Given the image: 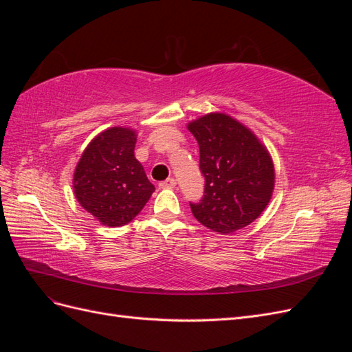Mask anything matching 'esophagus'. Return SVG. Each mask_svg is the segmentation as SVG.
I'll return each mask as SVG.
<instances>
[{
  "mask_svg": "<svg viewBox=\"0 0 352 352\" xmlns=\"http://www.w3.org/2000/svg\"><path fill=\"white\" fill-rule=\"evenodd\" d=\"M158 186L163 188V189H172V188L176 186V179L175 177H168V179L164 180V182H160Z\"/></svg>",
  "mask_w": 352,
  "mask_h": 352,
  "instance_id": "34e87169",
  "label": "esophagus"
}]
</instances>
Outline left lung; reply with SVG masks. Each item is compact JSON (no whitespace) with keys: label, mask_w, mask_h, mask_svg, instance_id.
<instances>
[{"label":"left lung","mask_w":352,"mask_h":352,"mask_svg":"<svg viewBox=\"0 0 352 352\" xmlns=\"http://www.w3.org/2000/svg\"><path fill=\"white\" fill-rule=\"evenodd\" d=\"M199 146L206 179L199 202H189L194 217L219 233L248 226L269 204L274 168L265 146L232 117L210 113L188 124Z\"/></svg>","instance_id":"8db88e82"}]
</instances>
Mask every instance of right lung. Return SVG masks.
I'll use <instances>...</instances> for the list:
<instances>
[{
    "mask_svg": "<svg viewBox=\"0 0 352 352\" xmlns=\"http://www.w3.org/2000/svg\"><path fill=\"white\" fill-rule=\"evenodd\" d=\"M135 131L111 127L94 138L74 170L79 204L105 226L127 225L155 190L135 158Z\"/></svg>",
    "mask_w": 352,
    "mask_h": 352,
    "instance_id": "add662e5",
    "label": "right lung"
}]
</instances>
